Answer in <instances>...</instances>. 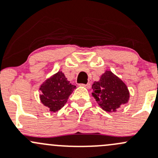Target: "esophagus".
I'll list each match as a JSON object with an SVG mask.
<instances>
[{"label": "esophagus", "instance_id": "34e87169", "mask_svg": "<svg viewBox=\"0 0 158 158\" xmlns=\"http://www.w3.org/2000/svg\"><path fill=\"white\" fill-rule=\"evenodd\" d=\"M80 85H82V86L85 87V88H87V89H89L90 87H91V85H90V83H87V84H81Z\"/></svg>", "mask_w": 158, "mask_h": 158}]
</instances>
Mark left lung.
I'll use <instances>...</instances> for the list:
<instances>
[{
	"mask_svg": "<svg viewBox=\"0 0 158 158\" xmlns=\"http://www.w3.org/2000/svg\"><path fill=\"white\" fill-rule=\"evenodd\" d=\"M92 89L93 96L106 112L116 111V109L129 100L130 93L127 85L110 71H106L98 82H94Z\"/></svg>",
	"mask_w": 158,
	"mask_h": 158,
	"instance_id": "8db88e82",
	"label": "left lung"
}]
</instances>
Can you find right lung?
Here are the masks:
<instances>
[{"label":"right lung","instance_id":"1","mask_svg":"<svg viewBox=\"0 0 158 158\" xmlns=\"http://www.w3.org/2000/svg\"><path fill=\"white\" fill-rule=\"evenodd\" d=\"M76 88V85H72L67 80L64 73L59 71L40 86L41 102L51 112H56L65 106Z\"/></svg>","mask_w":158,"mask_h":158}]
</instances>
